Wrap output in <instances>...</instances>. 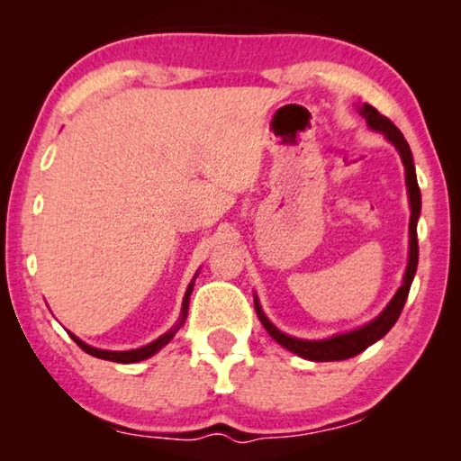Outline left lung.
Here are the masks:
<instances>
[{
  "label": "left lung",
  "instance_id": "obj_1",
  "mask_svg": "<svg viewBox=\"0 0 461 461\" xmlns=\"http://www.w3.org/2000/svg\"><path fill=\"white\" fill-rule=\"evenodd\" d=\"M357 113L362 115L366 120V123L372 130L382 131L386 136V140L390 144H394L396 150H399L404 170H407V189H409V201H411V223H409V233H411V241H409V264H407V272H404L402 278V286L396 291V294L393 296V301L388 303L386 309L374 319V321L366 323L357 330H352L348 333H339L333 335L330 339H299V338H291V335L283 333L280 330H276L275 325L270 323V319L264 315V311L260 307L258 299L254 296V307L256 313H258V319L264 325L272 339H276L280 346L286 348L288 352H293L296 356L305 357V360H313V362H335V360H348V357H354L360 352H364L366 348L376 343L380 338L390 331V327L396 323V319L401 317L404 303H407V296L411 291L412 278H415L417 272V264H419V241H417V220L420 213V191H419V183H417V175H415V162H412V154L411 148L407 144V140L402 138L401 130L394 126L393 122L388 118H384L378 109H374L368 104H362L357 107Z\"/></svg>",
  "mask_w": 461,
  "mask_h": 461
}]
</instances>
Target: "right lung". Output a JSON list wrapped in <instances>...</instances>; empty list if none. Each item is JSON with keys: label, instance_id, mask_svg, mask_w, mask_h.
I'll return each mask as SVG.
<instances>
[{"label": "right lung", "instance_id": "obj_1", "mask_svg": "<svg viewBox=\"0 0 461 461\" xmlns=\"http://www.w3.org/2000/svg\"><path fill=\"white\" fill-rule=\"evenodd\" d=\"M193 285L194 280H191V285L186 286V293H185V299H183V311H181V317H178V323L173 327V330L167 331L165 335H160L158 339H154L152 343H148L144 348H138V349H130V352H109V349H97V348H91L87 343L81 341L77 335L71 333V338L75 339L77 346H79L83 352H87L95 357H101V360H109V362H120V364H134V362H142L146 357L154 356L158 349H162L167 346V343L175 338V333L178 331V327L185 323L186 313H189V296L193 293Z\"/></svg>", "mask_w": 461, "mask_h": 461}]
</instances>
